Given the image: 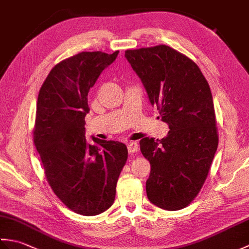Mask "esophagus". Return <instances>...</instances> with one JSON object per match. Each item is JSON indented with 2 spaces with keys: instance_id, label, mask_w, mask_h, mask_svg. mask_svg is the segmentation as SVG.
<instances>
[{
  "instance_id": "esophagus-1",
  "label": "esophagus",
  "mask_w": 249,
  "mask_h": 249,
  "mask_svg": "<svg viewBox=\"0 0 249 249\" xmlns=\"http://www.w3.org/2000/svg\"><path fill=\"white\" fill-rule=\"evenodd\" d=\"M127 149H128V152L130 153V154H133V153H137L139 151V146H138V144H137V142L131 141L127 144Z\"/></svg>"
}]
</instances>
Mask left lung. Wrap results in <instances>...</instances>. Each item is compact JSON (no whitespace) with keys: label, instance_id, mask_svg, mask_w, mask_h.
I'll list each match as a JSON object with an SVG mask.
<instances>
[{"label":"left lung","instance_id":"8db88e82","mask_svg":"<svg viewBox=\"0 0 249 249\" xmlns=\"http://www.w3.org/2000/svg\"><path fill=\"white\" fill-rule=\"evenodd\" d=\"M169 134L143 138L140 151L151 163L146 195L167 211L186 208L202 188L218 145L212 93L199 66L166 45L126 50Z\"/></svg>","mask_w":249,"mask_h":249}]
</instances>
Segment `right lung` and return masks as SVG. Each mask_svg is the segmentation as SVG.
<instances>
[{"instance_id":"add662e5","label":"right lung","mask_w":249,"mask_h":249,"mask_svg":"<svg viewBox=\"0 0 249 249\" xmlns=\"http://www.w3.org/2000/svg\"><path fill=\"white\" fill-rule=\"evenodd\" d=\"M112 54L80 52L52 68L37 98L33 140L51 189L72 212L94 216L112 205L121 171L127 161L124 143L84 135L88 94Z\"/></svg>"}]
</instances>
